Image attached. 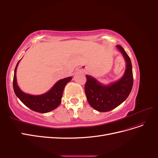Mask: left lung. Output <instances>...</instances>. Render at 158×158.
Listing matches in <instances>:
<instances>
[{
	"instance_id": "8db88e82",
	"label": "left lung",
	"mask_w": 158,
	"mask_h": 158,
	"mask_svg": "<svg viewBox=\"0 0 158 158\" xmlns=\"http://www.w3.org/2000/svg\"><path fill=\"white\" fill-rule=\"evenodd\" d=\"M126 61V70L123 77L110 85H103L90 76L86 75L85 93L90 106L99 112H107L121 105L128 98L133 85L132 63L123 47L117 45Z\"/></svg>"
}]
</instances>
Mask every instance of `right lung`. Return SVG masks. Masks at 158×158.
Masks as SVG:
<instances>
[{
    "mask_svg": "<svg viewBox=\"0 0 158 158\" xmlns=\"http://www.w3.org/2000/svg\"><path fill=\"white\" fill-rule=\"evenodd\" d=\"M20 60L14 70L13 88L16 96L28 108L35 112L45 113L50 112L58 107L61 103L64 86L72 79L68 77L59 80L47 93L40 95H32L25 94L18 87L16 82V69Z\"/></svg>",
    "mask_w": 158,
    "mask_h": 158,
    "instance_id": "obj_1",
    "label": "right lung"
}]
</instances>
